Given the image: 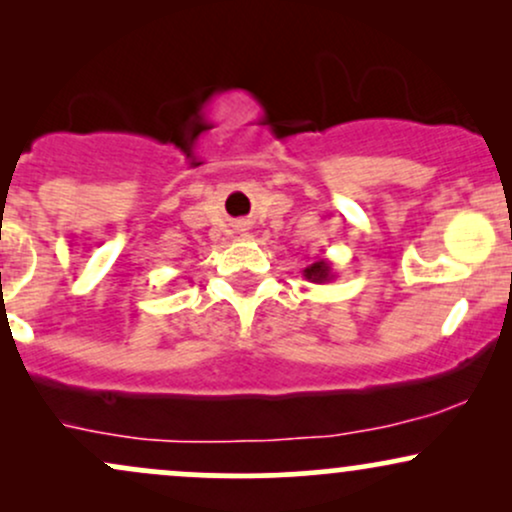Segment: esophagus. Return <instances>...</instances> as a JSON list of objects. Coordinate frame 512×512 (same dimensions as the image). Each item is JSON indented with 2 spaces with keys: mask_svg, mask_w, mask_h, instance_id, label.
I'll list each match as a JSON object with an SVG mask.
<instances>
[{
  "mask_svg": "<svg viewBox=\"0 0 512 512\" xmlns=\"http://www.w3.org/2000/svg\"><path fill=\"white\" fill-rule=\"evenodd\" d=\"M240 231H245V228H243V226H240Z\"/></svg>",
  "mask_w": 512,
  "mask_h": 512,
  "instance_id": "obj_1",
  "label": "esophagus"
}]
</instances>
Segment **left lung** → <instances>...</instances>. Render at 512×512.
I'll return each mask as SVG.
<instances>
[{
    "mask_svg": "<svg viewBox=\"0 0 512 512\" xmlns=\"http://www.w3.org/2000/svg\"><path fill=\"white\" fill-rule=\"evenodd\" d=\"M303 276L308 281H313V284H327V281L334 279L332 262L325 260V257H320V260H315L313 264H308V267L303 269Z\"/></svg>",
    "mask_w": 512,
    "mask_h": 512,
    "instance_id": "8db88e82",
    "label": "left lung"
}]
</instances>
